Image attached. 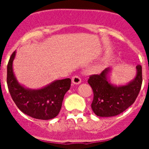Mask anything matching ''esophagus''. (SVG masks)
<instances>
[{
    "label": "esophagus",
    "instance_id": "1",
    "mask_svg": "<svg viewBox=\"0 0 149 149\" xmlns=\"http://www.w3.org/2000/svg\"><path fill=\"white\" fill-rule=\"evenodd\" d=\"M72 81L74 84H79L80 83H81V78L78 75H74L72 77Z\"/></svg>",
    "mask_w": 149,
    "mask_h": 149
}]
</instances>
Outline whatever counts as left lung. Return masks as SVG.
Listing matches in <instances>:
<instances>
[{"mask_svg":"<svg viewBox=\"0 0 149 149\" xmlns=\"http://www.w3.org/2000/svg\"><path fill=\"white\" fill-rule=\"evenodd\" d=\"M136 76L127 85L116 86L109 83L107 74L110 68H105L99 74H92L88 79L93 91L92 109L95 115L110 117L122 113L134 104L141 89L143 82L142 66L136 65Z\"/></svg>","mask_w":149,"mask_h":149,"instance_id":"left-lung-1","label":"left lung"}]
</instances>
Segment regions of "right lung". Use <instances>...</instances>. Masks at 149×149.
Listing matches in <instances>:
<instances>
[{"instance_id":"1","label":"right lung","mask_w":149,"mask_h":149,"mask_svg":"<svg viewBox=\"0 0 149 149\" xmlns=\"http://www.w3.org/2000/svg\"><path fill=\"white\" fill-rule=\"evenodd\" d=\"M15 56L14 51L7 65L6 82L10 95L18 108L34 119L48 120L56 117L60 111L64 95L71 86V79L58 80L36 90L26 89L18 84L13 74Z\"/></svg>"}]
</instances>
